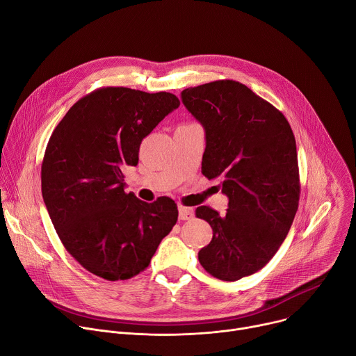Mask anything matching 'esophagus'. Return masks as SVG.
I'll return each mask as SVG.
<instances>
[{
	"label": "esophagus",
	"instance_id": "obj_1",
	"mask_svg": "<svg viewBox=\"0 0 356 356\" xmlns=\"http://www.w3.org/2000/svg\"><path fill=\"white\" fill-rule=\"evenodd\" d=\"M194 218V209L193 208H186V207H179V220L188 221Z\"/></svg>",
	"mask_w": 356,
	"mask_h": 356
}]
</instances>
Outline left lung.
<instances>
[{
    "label": "left lung",
    "mask_w": 356,
    "mask_h": 356,
    "mask_svg": "<svg viewBox=\"0 0 356 356\" xmlns=\"http://www.w3.org/2000/svg\"><path fill=\"white\" fill-rule=\"evenodd\" d=\"M181 99L205 129L202 174L229 200L225 215L197 208L213 232L198 259L212 277L238 281L270 261L292 225L300 194L295 136L280 109L238 81L186 88Z\"/></svg>",
    "instance_id": "1"
}]
</instances>
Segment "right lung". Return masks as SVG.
I'll return each instance as SVG.
<instances>
[{"instance_id": "right-lung-1", "label": "right lung", "mask_w": 356, "mask_h": 356, "mask_svg": "<svg viewBox=\"0 0 356 356\" xmlns=\"http://www.w3.org/2000/svg\"><path fill=\"white\" fill-rule=\"evenodd\" d=\"M178 106L170 92L104 87L76 101L51 134L42 198L65 250L97 277L138 275L177 224L175 201L127 194L124 170L138 163L143 140Z\"/></svg>"}]
</instances>
